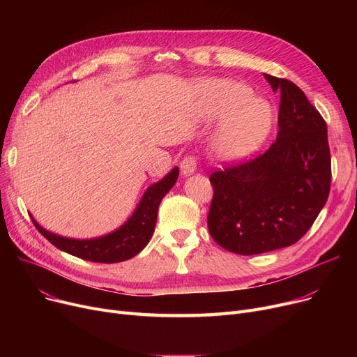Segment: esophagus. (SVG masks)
<instances>
[{
	"mask_svg": "<svg viewBox=\"0 0 357 357\" xmlns=\"http://www.w3.org/2000/svg\"><path fill=\"white\" fill-rule=\"evenodd\" d=\"M197 163L198 162H197V158L194 155H186L182 159V162H181V171H182V174L185 176L194 174L195 169H197Z\"/></svg>",
	"mask_w": 357,
	"mask_h": 357,
	"instance_id": "obj_1",
	"label": "esophagus"
}]
</instances>
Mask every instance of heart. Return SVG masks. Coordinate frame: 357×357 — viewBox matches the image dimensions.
Instances as JSON below:
<instances>
[{"label":"heart","instance_id":"1","mask_svg":"<svg viewBox=\"0 0 357 357\" xmlns=\"http://www.w3.org/2000/svg\"><path fill=\"white\" fill-rule=\"evenodd\" d=\"M210 117H226L213 140L222 160H240L264 142L272 127V111L264 101L253 100V91L241 82L218 81L205 101Z\"/></svg>","mask_w":357,"mask_h":357}]
</instances>
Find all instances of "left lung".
<instances>
[{
  "label": "left lung",
  "instance_id": "8db88e82",
  "mask_svg": "<svg viewBox=\"0 0 357 357\" xmlns=\"http://www.w3.org/2000/svg\"><path fill=\"white\" fill-rule=\"evenodd\" d=\"M265 78L280 92L276 140L266 152L210 175V234L243 256L292 246L311 229L331 185L323 116L294 82L268 73Z\"/></svg>",
  "mask_w": 357,
  "mask_h": 357
}]
</instances>
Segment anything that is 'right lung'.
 <instances>
[{
	"mask_svg": "<svg viewBox=\"0 0 357 357\" xmlns=\"http://www.w3.org/2000/svg\"><path fill=\"white\" fill-rule=\"evenodd\" d=\"M178 175L179 169L175 167L162 181L150 186L144 192L137 210L131 215V218L117 231L104 237L92 240L66 238L46 231L33 218L31 221L39 233H42V236H45L53 246L72 256L89 261H97V264L123 261L140 253L146 248L149 240L152 238L156 226L159 204L162 198L169 192V190L175 185Z\"/></svg>",
	"mask_w": 357,
	"mask_h": 357,
	"instance_id": "obj_1",
	"label": "right lung"
}]
</instances>
